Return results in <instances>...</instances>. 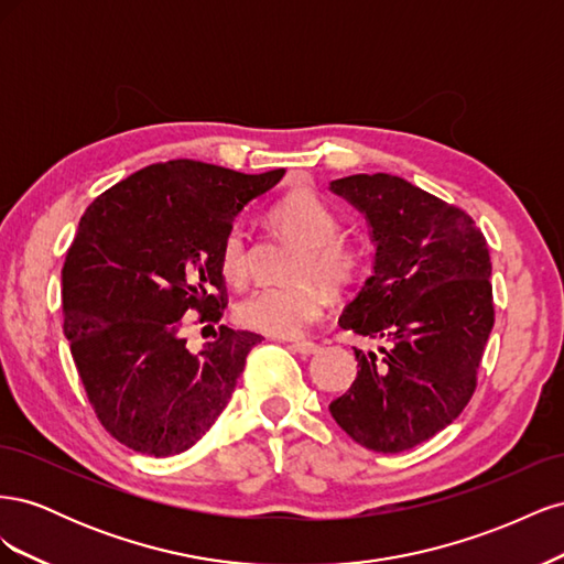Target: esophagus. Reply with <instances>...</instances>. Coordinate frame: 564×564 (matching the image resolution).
I'll use <instances>...</instances> for the list:
<instances>
[{
  "label": "esophagus",
  "mask_w": 564,
  "mask_h": 564,
  "mask_svg": "<svg viewBox=\"0 0 564 564\" xmlns=\"http://www.w3.org/2000/svg\"><path fill=\"white\" fill-rule=\"evenodd\" d=\"M292 348H294L296 352H301V355H313V352L319 350V346L315 344V340H294Z\"/></svg>",
  "instance_id": "obj_1"
}]
</instances>
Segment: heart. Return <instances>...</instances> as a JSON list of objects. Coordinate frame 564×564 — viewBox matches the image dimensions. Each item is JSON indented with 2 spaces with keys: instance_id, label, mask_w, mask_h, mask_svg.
Returning <instances> with one entry per match:
<instances>
[{
  "instance_id": "1",
  "label": "heart",
  "mask_w": 564,
  "mask_h": 564,
  "mask_svg": "<svg viewBox=\"0 0 564 564\" xmlns=\"http://www.w3.org/2000/svg\"><path fill=\"white\" fill-rule=\"evenodd\" d=\"M280 230L301 242L292 268V284L259 286L237 305V317L249 329L270 336H299L322 317L327 296L315 284L340 292L360 280L367 265L365 249L338 237L336 212L313 191H294L270 209ZM218 270L230 284L249 278L247 230L235 224L218 247Z\"/></svg>"
}]
</instances>
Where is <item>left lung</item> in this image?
I'll list each match as a JSON object with an SVG mask.
<instances>
[{"mask_svg": "<svg viewBox=\"0 0 564 564\" xmlns=\"http://www.w3.org/2000/svg\"><path fill=\"white\" fill-rule=\"evenodd\" d=\"M332 193L371 228L373 275L338 324L383 338L355 348L357 377L329 404L357 445L398 454L431 440L464 412L494 327L491 261L475 220L400 176L355 174Z\"/></svg>", "mask_w": 564, "mask_h": 564, "instance_id": "8db88e82", "label": "left lung"}]
</instances>
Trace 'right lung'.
<instances>
[{"label": "right lung", "mask_w": 564, "mask_h": 564, "mask_svg": "<svg viewBox=\"0 0 564 564\" xmlns=\"http://www.w3.org/2000/svg\"><path fill=\"white\" fill-rule=\"evenodd\" d=\"M284 169L240 174L195 160L150 164L96 197L63 265V332L104 429L133 452L191 449L224 412L261 334L220 324L199 352L183 324L218 322V247Z\"/></svg>", "instance_id": "right-lung-1"}]
</instances>
